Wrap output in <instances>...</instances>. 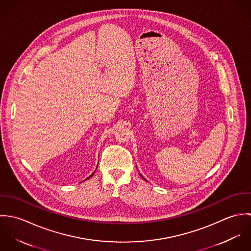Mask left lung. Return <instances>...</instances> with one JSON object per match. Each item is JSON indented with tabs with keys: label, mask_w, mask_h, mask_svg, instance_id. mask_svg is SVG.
<instances>
[{
	"label": "left lung",
	"mask_w": 251,
	"mask_h": 251,
	"mask_svg": "<svg viewBox=\"0 0 251 251\" xmlns=\"http://www.w3.org/2000/svg\"><path fill=\"white\" fill-rule=\"evenodd\" d=\"M141 177H142V178H143V176H142V175H141ZM143 179H144V178H143Z\"/></svg>",
	"instance_id": "obj_1"
}]
</instances>
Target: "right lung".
Listing matches in <instances>:
<instances>
[{
	"mask_svg": "<svg viewBox=\"0 0 251 251\" xmlns=\"http://www.w3.org/2000/svg\"><path fill=\"white\" fill-rule=\"evenodd\" d=\"M93 175H94V174H92V175H91V176H90V177H89V178H88V179H90V178H91V177H92V176H93Z\"/></svg>",
	"mask_w": 251,
	"mask_h": 251,
	"instance_id": "obj_1",
	"label": "right lung"
}]
</instances>
